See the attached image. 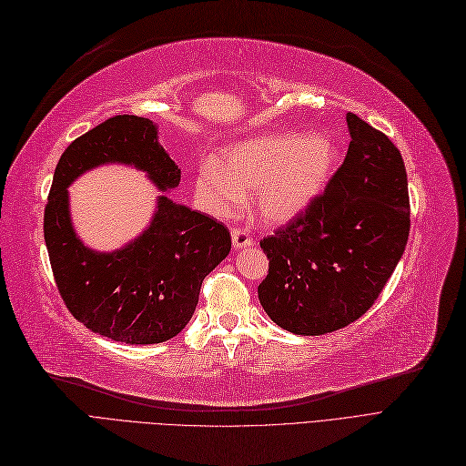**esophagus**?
Listing matches in <instances>:
<instances>
[{
  "label": "esophagus",
  "instance_id": "1",
  "mask_svg": "<svg viewBox=\"0 0 466 466\" xmlns=\"http://www.w3.org/2000/svg\"><path fill=\"white\" fill-rule=\"evenodd\" d=\"M232 244L234 248H249L253 244V239L249 238L246 228H232Z\"/></svg>",
  "mask_w": 466,
  "mask_h": 466
}]
</instances>
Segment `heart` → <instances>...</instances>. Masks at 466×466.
<instances>
[{
	"mask_svg": "<svg viewBox=\"0 0 466 466\" xmlns=\"http://www.w3.org/2000/svg\"><path fill=\"white\" fill-rule=\"evenodd\" d=\"M339 148L331 139L302 133L261 135L227 148L224 167L205 162L195 193L208 213L230 218L242 211L246 191L265 222H289L318 201L331 179Z\"/></svg>",
	"mask_w": 466,
	"mask_h": 466,
	"instance_id": "heart-1",
	"label": "heart"
}]
</instances>
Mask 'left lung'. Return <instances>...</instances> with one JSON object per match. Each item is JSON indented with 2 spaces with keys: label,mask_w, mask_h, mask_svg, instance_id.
I'll use <instances>...</instances> for the list:
<instances>
[{
  "label": "left lung",
  "mask_w": 466,
  "mask_h": 466,
  "mask_svg": "<svg viewBox=\"0 0 466 466\" xmlns=\"http://www.w3.org/2000/svg\"><path fill=\"white\" fill-rule=\"evenodd\" d=\"M347 124V157L318 201L259 242L268 258L259 302L294 335H325L362 318L409 239V182L399 148L352 112Z\"/></svg>",
  "instance_id": "obj_1"
}]
</instances>
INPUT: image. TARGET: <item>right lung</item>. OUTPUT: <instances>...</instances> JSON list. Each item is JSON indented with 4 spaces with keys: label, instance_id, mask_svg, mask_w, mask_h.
Here are the masks:
<instances>
[{
    "label": "right lung",
    "instance_id": "obj_1",
    "mask_svg": "<svg viewBox=\"0 0 466 466\" xmlns=\"http://www.w3.org/2000/svg\"><path fill=\"white\" fill-rule=\"evenodd\" d=\"M110 162L147 172L160 191L179 184L177 164L158 143L151 119L114 116L75 139L57 162L44 208L56 287L73 318L93 333L126 344L164 342L191 319L203 279L230 253V232L160 195L151 224L126 248H86L73 230L67 187Z\"/></svg>",
    "mask_w": 466,
    "mask_h": 466
}]
</instances>
